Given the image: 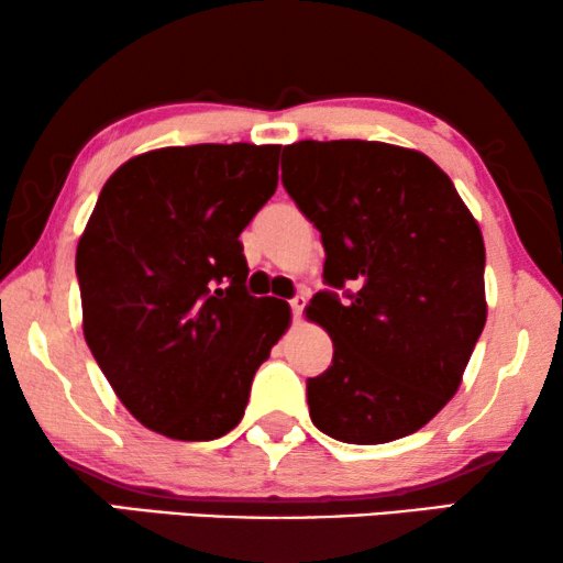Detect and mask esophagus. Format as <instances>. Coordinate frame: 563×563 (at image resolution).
<instances>
[{"mask_svg": "<svg viewBox=\"0 0 563 563\" xmlns=\"http://www.w3.org/2000/svg\"><path fill=\"white\" fill-rule=\"evenodd\" d=\"M305 305H307L305 295H297V297H291V299H289V307H291V312H295V318H299V314H302Z\"/></svg>", "mask_w": 563, "mask_h": 563, "instance_id": "1", "label": "esophagus"}]
</instances>
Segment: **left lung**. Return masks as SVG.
<instances>
[{"instance_id":"obj_1","label":"left lung","mask_w":563,"mask_h":563,"mask_svg":"<svg viewBox=\"0 0 563 563\" xmlns=\"http://www.w3.org/2000/svg\"><path fill=\"white\" fill-rule=\"evenodd\" d=\"M282 184L325 249L307 318L333 364L307 379L314 428L376 445L433 420L456 395L487 322L482 230L428 156L374 141H299Z\"/></svg>"}]
</instances>
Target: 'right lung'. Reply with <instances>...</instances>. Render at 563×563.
<instances>
[{
	"label": "right lung",
	"mask_w": 563,
	"mask_h": 563,
	"mask_svg": "<svg viewBox=\"0 0 563 563\" xmlns=\"http://www.w3.org/2000/svg\"><path fill=\"white\" fill-rule=\"evenodd\" d=\"M282 145L202 143L130 158L76 249L84 338L135 420L176 441L241 422L289 305L245 289V225L276 191Z\"/></svg>",
	"instance_id": "1"
}]
</instances>
